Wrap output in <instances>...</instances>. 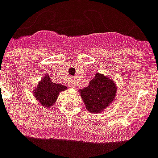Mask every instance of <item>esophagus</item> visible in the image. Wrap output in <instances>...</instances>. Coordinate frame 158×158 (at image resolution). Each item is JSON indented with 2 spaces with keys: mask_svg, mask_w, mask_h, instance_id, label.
Listing matches in <instances>:
<instances>
[{
  "mask_svg": "<svg viewBox=\"0 0 158 158\" xmlns=\"http://www.w3.org/2000/svg\"><path fill=\"white\" fill-rule=\"evenodd\" d=\"M69 87H71V88H73V87H77V83H76V81H71V82L69 83Z\"/></svg>",
  "mask_w": 158,
  "mask_h": 158,
  "instance_id": "obj_1",
  "label": "esophagus"
}]
</instances>
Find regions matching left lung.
<instances>
[{
    "label": "left lung",
    "instance_id": "1",
    "mask_svg": "<svg viewBox=\"0 0 158 158\" xmlns=\"http://www.w3.org/2000/svg\"><path fill=\"white\" fill-rule=\"evenodd\" d=\"M116 91L114 81L96 73L89 86L80 90V94L87 110L91 113H100L115 99Z\"/></svg>",
    "mask_w": 158,
    "mask_h": 158
}]
</instances>
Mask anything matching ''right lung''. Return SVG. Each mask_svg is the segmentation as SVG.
Segmentation results:
<instances>
[{"label":"right lung","mask_w":158,"mask_h":158,"mask_svg":"<svg viewBox=\"0 0 158 158\" xmlns=\"http://www.w3.org/2000/svg\"><path fill=\"white\" fill-rule=\"evenodd\" d=\"M65 89H67L65 86L52 82L49 76L46 75L44 76V78L41 80L33 93L36 99L42 106L51 108V106H53L56 102L59 93Z\"/></svg>","instance_id":"obj_1"}]
</instances>
